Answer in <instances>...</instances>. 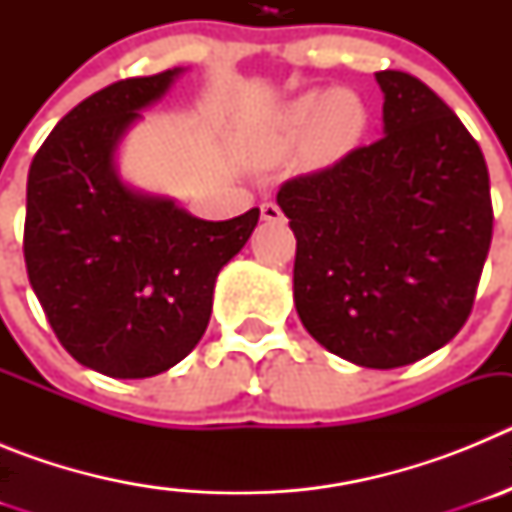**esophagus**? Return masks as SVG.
Here are the masks:
<instances>
[{
	"mask_svg": "<svg viewBox=\"0 0 512 512\" xmlns=\"http://www.w3.org/2000/svg\"><path fill=\"white\" fill-rule=\"evenodd\" d=\"M261 217H264V220H274V223H277V220H284V212L277 202H264V205H261Z\"/></svg>",
	"mask_w": 512,
	"mask_h": 512,
	"instance_id": "obj_1",
	"label": "esophagus"
}]
</instances>
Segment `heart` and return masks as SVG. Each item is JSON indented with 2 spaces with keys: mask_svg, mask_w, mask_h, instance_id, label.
Segmentation results:
<instances>
[{
  "mask_svg": "<svg viewBox=\"0 0 512 512\" xmlns=\"http://www.w3.org/2000/svg\"><path fill=\"white\" fill-rule=\"evenodd\" d=\"M310 114L307 151L315 158H336L346 153L364 128V107L359 97L346 89H333L323 94L320 102H315V97H302L289 112V122L297 128Z\"/></svg>",
  "mask_w": 512,
  "mask_h": 512,
  "instance_id": "b5f03b06",
  "label": "heart"
}]
</instances>
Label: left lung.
Wrapping results in <instances>:
<instances>
[{
    "instance_id": "left-lung-1",
    "label": "left lung",
    "mask_w": 512,
    "mask_h": 512,
    "mask_svg": "<svg viewBox=\"0 0 512 512\" xmlns=\"http://www.w3.org/2000/svg\"><path fill=\"white\" fill-rule=\"evenodd\" d=\"M384 135L289 179L277 202L297 238L295 307L330 354L395 369L467 323L492 241L477 140L433 89L379 71Z\"/></svg>"
}]
</instances>
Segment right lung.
Wrapping results in <instances>:
<instances>
[{
  "mask_svg": "<svg viewBox=\"0 0 512 512\" xmlns=\"http://www.w3.org/2000/svg\"><path fill=\"white\" fill-rule=\"evenodd\" d=\"M179 71L76 104L27 174V277L61 346L107 377H153L200 343L217 274L259 223V207L212 223L120 182L117 143Z\"/></svg>",
  "mask_w": 512,
  "mask_h": 512,
  "instance_id": "add662e5",
  "label": "right lung"
}]
</instances>
